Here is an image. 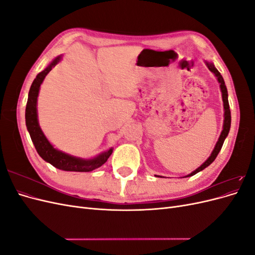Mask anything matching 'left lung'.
Returning <instances> with one entry per match:
<instances>
[{"mask_svg":"<svg viewBox=\"0 0 255 255\" xmlns=\"http://www.w3.org/2000/svg\"><path fill=\"white\" fill-rule=\"evenodd\" d=\"M206 65H207L208 69H210V70L216 76H217L218 82L220 83V88H221V92H222V100H223V107H225V123H223V129H222V132H221V135L219 137L217 143H216V145H215V149H214L213 153L211 154V156L204 161V164H202L198 169H196L194 172H191L187 176L195 175L196 173L203 170V169H205L207 166H210L213 163V161L215 160V158L217 157L218 153L220 152V150L222 148V144H223V142H225V139H226V137L228 136L230 128H231V111H230V105H229V100H228V90H227V87H226V85H225V81H223V78L221 76L220 72L217 70V69L215 68V66L213 64L206 63Z\"/></svg>","mask_w":255,"mask_h":255,"instance_id":"8db88e82","label":"left lung"}]
</instances>
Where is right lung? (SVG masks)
I'll return each instance as SVG.
<instances>
[{
  "mask_svg": "<svg viewBox=\"0 0 255 255\" xmlns=\"http://www.w3.org/2000/svg\"><path fill=\"white\" fill-rule=\"evenodd\" d=\"M60 60V56L54 59L52 63L36 76L32 86H30L28 92V99L25 109V123L26 128L29 133L32 141L35 145V149L38 154L45 161H48L52 166H54L60 170L65 171H76V172H89L96 168L101 167L105 161L109 159L111 154L113 153V149H110L107 152L102 153L101 155L94 159H81L73 156L68 155L66 153L60 152L53 148V145L48 141L47 138L43 135L42 130L38 125L37 120V97L39 92L40 85L43 82L45 75H47L53 67L57 65Z\"/></svg>",
  "mask_w": 255,
  "mask_h": 255,
  "instance_id": "1",
  "label": "right lung"
}]
</instances>
